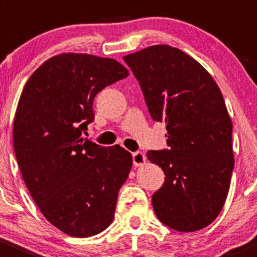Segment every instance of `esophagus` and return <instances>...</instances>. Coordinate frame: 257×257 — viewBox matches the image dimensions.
Segmentation results:
<instances>
[{
    "mask_svg": "<svg viewBox=\"0 0 257 257\" xmlns=\"http://www.w3.org/2000/svg\"><path fill=\"white\" fill-rule=\"evenodd\" d=\"M132 155H133V164L136 165V167H141V165L145 164V160H147V158H145V155L143 154V153L134 152Z\"/></svg>",
    "mask_w": 257,
    "mask_h": 257,
    "instance_id": "1",
    "label": "esophagus"
}]
</instances>
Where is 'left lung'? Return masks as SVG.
I'll list each match as a JSON object with an SVG mask.
<instances>
[{"label":"left lung","mask_w":257,"mask_h":257,"mask_svg":"<svg viewBox=\"0 0 257 257\" xmlns=\"http://www.w3.org/2000/svg\"><path fill=\"white\" fill-rule=\"evenodd\" d=\"M123 59L152 118L167 124L169 149L147 153L165 174L152 198L155 215L177 231L204 229L224 206L235 163L221 92L200 63L170 46H152Z\"/></svg>","instance_id":"1"}]
</instances>
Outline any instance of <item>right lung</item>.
<instances>
[{"label": "right lung", "instance_id": "1", "mask_svg": "<svg viewBox=\"0 0 257 257\" xmlns=\"http://www.w3.org/2000/svg\"><path fill=\"white\" fill-rule=\"evenodd\" d=\"M128 74L115 59L58 54L33 72L20 97L14 148L21 174L43 216L69 236H93L113 221L132 154L82 131L94 120L95 95Z\"/></svg>", "mask_w": 257, "mask_h": 257}]
</instances>
